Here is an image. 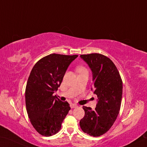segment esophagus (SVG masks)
Listing matches in <instances>:
<instances>
[{
  "mask_svg": "<svg viewBox=\"0 0 147 147\" xmlns=\"http://www.w3.org/2000/svg\"><path fill=\"white\" fill-rule=\"evenodd\" d=\"M70 107L71 108V109H75V108L78 107V105H76V104H71L70 105Z\"/></svg>",
  "mask_w": 147,
  "mask_h": 147,
  "instance_id": "1",
  "label": "esophagus"
}]
</instances>
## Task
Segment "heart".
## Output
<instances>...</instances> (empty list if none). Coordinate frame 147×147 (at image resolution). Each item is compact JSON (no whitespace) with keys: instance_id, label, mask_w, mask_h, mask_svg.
Segmentation results:
<instances>
[{"instance_id":"heart-1","label":"heart","mask_w":147,"mask_h":147,"mask_svg":"<svg viewBox=\"0 0 147 147\" xmlns=\"http://www.w3.org/2000/svg\"><path fill=\"white\" fill-rule=\"evenodd\" d=\"M77 71H78V72L82 71H85V69L83 68V67H79V68H77Z\"/></svg>"}]
</instances>
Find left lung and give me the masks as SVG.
<instances>
[{"label":"left lung","mask_w":147,"mask_h":147,"mask_svg":"<svg viewBox=\"0 0 147 147\" xmlns=\"http://www.w3.org/2000/svg\"><path fill=\"white\" fill-rule=\"evenodd\" d=\"M92 73L94 82L92 90L98 99L96 107H83L84 116L79 125L82 130L97 137L106 133L119 114L123 94V82L114 63L99 53L81 55Z\"/></svg>","instance_id":"8db88e82"}]
</instances>
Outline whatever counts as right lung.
<instances>
[{"label":"right lung","instance_id":"obj_1","mask_svg":"<svg viewBox=\"0 0 147 147\" xmlns=\"http://www.w3.org/2000/svg\"><path fill=\"white\" fill-rule=\"evenodd\" d=\"M78 55L50 54L40 59L32 68L25 92L26 106L31 123L45 136L55 134L70 110L67 101L53 94L57 90L69 64Z\"/></svg>","mask_w":147,"mask_h":147}]
</instances>
